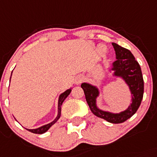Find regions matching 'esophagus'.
Masks as SVG:
<instances>
[{"label": "esophagus", "mask_w": 157, "mask_h": 157, "mask_svg": "<svg viewBox=\"0 0 157 157\" xmlns=\"http://www.w3.org/2000/svg\"><path fill=\"white\" fill-rule=\"evenodd\" d=\"M83 77H77V79H76V83L79 84V83H81V82L83 81Z\"/></svg>", "instance_id": "34e87169"}]
</instances>
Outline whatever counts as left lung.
Segmentation results:
<instances>
[{
  "label": "left lung",
  "instance_id": "obj_1",
  "mask_svg": "<svg viewBox=\"0 0 157 157\" xmlns=\"http://www.w3.org/2000/svg\"><path fill=\"white\" fill-rule=\"evenodd\" d=\"M115 50L117 60L113 63V70H115V75L121 76L129 86L132 95V103L128 109L120 114H112L101 111L96 107L95 101L98 95V90L96 87L88 83L81 84L86 101L90 111L94 115L106 120L108 122L118 124L122 123L131 118L141 105L144 92V81L141 68L139 63L136 60L134 56L128 49L123 48L115 43H112Z\"/></svg>",
  "mask_w": 157,
  "mask_h": 157
}]
</instances>
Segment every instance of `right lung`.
Wrapping results in <instances>:
<instances>
[{"label":"right lung","instance_id":"obj_1","mask_svg":"<svg viewBox=\"0 0 157 157\" xmlns=\"http://www.w3.org/2000/svg\"><path fill=\"white\" fill-rule=\"evenodd\" d=\"M71 90H72L71 89H69V90H66L64 93H63L62 94H60V96H59V103H58V115H57V117L56 118V119L54 120L53 121H52V122L49 123V124H47V125H43V126L40 127V128H36V129H27V130H29V132H32V133H36V134H42V133L45 132L47 131V130L49 129V128H50L52 125H54V124L56 122L57 120H58L59 118V117H60L61 105H62L63 101L67 98V97L70 94V93L71 92Z\"/></svg>","mask_w":157,"mask_h":157}]
</instances>
